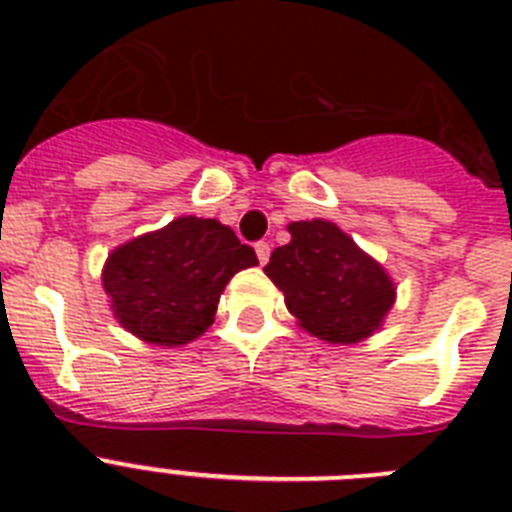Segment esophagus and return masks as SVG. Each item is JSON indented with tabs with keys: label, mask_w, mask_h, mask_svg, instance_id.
I'll return each mask as SVG.
<instances>
[{
	"label": "esophagus",
	"mask_w": 512,
	"mask_h": 512,
	"mask_svg": "<svg viewBox=\"0 0 512 512\" xmlns=\"http://www.w3.org/2000/svg\"><path fill=\"white\" fill-rule=\"evenodd\" d=\"M269 253H271V246L266 241H259L256 243V256H259L261 264H266L269 261Z\"/></svg>",
	"instance_id": "34e87169"
}]
</instances>
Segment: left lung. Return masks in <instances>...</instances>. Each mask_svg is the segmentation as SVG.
Listing matches in <instances>:
<instances>
[{"label":"left lung","instance_id":"8db88e82","mask_svg":"<svg viewBox=\"0 0 512 512\" xmlns=\"http://www.w3.org/2000/svg\"><path fill=\"white\" fill-rule=\"evenodd\" d=\"M287 230L292 241L274 248L264 271L302 328L341 346L379 330L395 302V284L382 264L328 220H300Z\"/></svg>","mask_w":512,"mask_h":512}]
</instances>
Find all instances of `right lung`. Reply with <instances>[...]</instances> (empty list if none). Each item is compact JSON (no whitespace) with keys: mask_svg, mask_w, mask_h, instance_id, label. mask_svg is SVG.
<instances>
[{"mask_svg":"<svg viewBox=\"0 0 512 512\" xmlns=\"http://www.w3.org/2000/svg\"><path fill=\"white\" fill-rule=\"evenodd\" d=\"M256 264V251L228 225L184 215L115 248L102 284L122 328L146 343L182 346L210 328L233 274Z\"/></svg>","mask_w":512,"mask_h":512,"instance_id":"add662e5","label":"right lung"}]
</instances>
